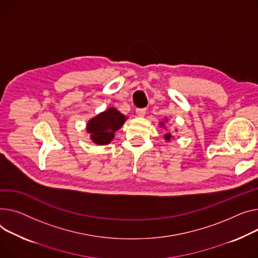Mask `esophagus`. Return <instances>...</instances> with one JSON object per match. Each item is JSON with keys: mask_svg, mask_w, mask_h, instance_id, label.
Instances as JSON below:
<instances>
[{"mask_svg": "<svg viewBox=\"0 0 258 258\" xmlns=\"http://www.w3.org/2000/svg\"><path fill=\"white\" fill-rule=\"evenodd\" d=\"M136 114L138 115L139 117H144V115L146 114V109H137L136 110Z\"/></svg>", "mask_w": 258, "mask_h": 258, "instance_id": "esophagus-1", "label": "esophagus"}]
</instances>
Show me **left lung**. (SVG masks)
Listing matches in <instances>:
<instances>
[{
  "label": "left lung",
  "mask_w": 258,
  "mask_h": 258,
  "mask_svg": "<svg viewBox=\"0 0 258 258\" xmlns=\"http://www.w3.org/2000/svg\"><path fill=\"white\" fill-rule=\"evenodd\" d=\"M160 124H161V126H163V127H164V125H165L164 122H161ZM164 137H165V140H166V141H170V139L172 138V135H171L170 133H168V134H166Z\"/></svg>",
  "instance_id": "8db88e82"
}]
</instances>
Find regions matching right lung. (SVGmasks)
Wrapping results in <instances>:
<instances>
[{
	"mask_svg": "<svg viewBox=\"0 0 258 258\" xmlns=\"http://www.w3.org/2000/svg\"><path fill=\"white\" fill-rule=\"evenodd\" d=\"M126 117L115 108L98 114L87 123V132L91 140L98 145L109 144L114 139V134L125 122Z\"/></svg>",
	"mask_w": 258,
	"mask_h": 258,
	"instance_id": "right-lung-1",
	"label": "right lung"
}]
</instances>
